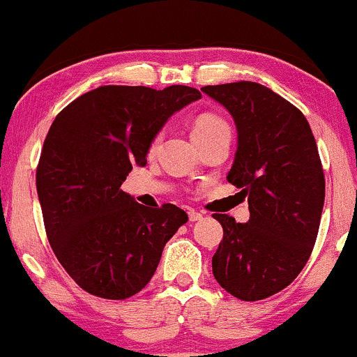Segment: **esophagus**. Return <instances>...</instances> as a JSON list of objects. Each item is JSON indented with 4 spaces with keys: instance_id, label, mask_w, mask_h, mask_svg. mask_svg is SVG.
Masks as SVG:
<instances>
[{
    "instance_id": "34e87169",
    "label": "esophagus",
    "mask_w": 357,
    "mask_h": 357,
    "mask_svg": "<svg viewBox=\"0 0 357 357\" xmlns=\"http://www.w3.org/2000/svg\"><path fill=\"white\" fill-rule=\"evenodd\" d=\"M189 220H190V221H199V220H202V214L197 213V211H194V209H189Z\"/></svg>"
}]
</instances>
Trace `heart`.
I'll return each instance as SVG.
<instances>
[{"instance_id": "b5f03b06", "label": "heart", "mask_w": 357, "mask_h": 357, "mask_svg": "<svg viewBox=\"0 0 357 357\" xmlns=\"http://www.w3.org/2000/svg\"><path fill=\"white\" fill-rule=\"evenodd\" d=\"M220 129H228L226 122L221 117L214 116V114H202L195 119L194 126H192V137H199V136H204V134H211L214 131H220ZM160 137H156L153 141L151 148L155 149L156 144H158Z\"/></svg>"}]
</instances>
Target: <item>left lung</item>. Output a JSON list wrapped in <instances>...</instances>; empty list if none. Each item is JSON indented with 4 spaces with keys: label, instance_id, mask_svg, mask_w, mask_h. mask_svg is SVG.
Listing matches in <instances>:
<instances>
[{
    "label": "left lung",
    "instance_id": "obj_1",
    "mask_svg": "<svg viewBox=\"0 0 357 357\" xmlns=\"http://www.w3.org/2000/svg\"><path fill=\"white\" fill-rule=\"evenodd\" d=\"M236 126V153L228 182L248 199L250 220L213 214L223 240L213 274L243 301L279 293L296 279L315 245L325 178L308 121L271 88L254 82L201 88Z\"/></svg>",
    "mask_w": 357,
    "mask_h": 357
}]
</instances>
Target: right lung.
<instances>
[{
	"mask_svg": "<svg viewBox=\"0 0 357 357\" xmlns=\"http://www.w3.org/2000/svg\"><path fill=\"white\" fill-rule=\"evenodd\" d=\"M201 97L183 85L100 86L52 122L36 177L45 233L61 266L90 294L126 300L139 293L189 220L174 204H137L121 185L134 165H146L168 119Z\"/></svg>",
	"mask_w": 357,
	"mask_h": 357,
	"instance_id": "1",
	"label": "right lung"
}]
</instances>
